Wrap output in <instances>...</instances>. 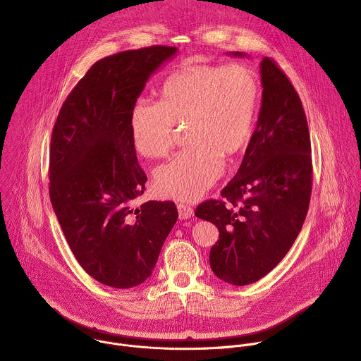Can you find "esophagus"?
<instances>
[{
	"mask_svg": "<svg viewBox=\"0 0 361 361\" xmlns=\"http://www.w3.org/2000/svg\"><path fill=\"white\" fill-rule=\"evenodd\" d=\"M177 210H178L180 220H187L194 216V210H192V207H190L188 204H183V202L177 204Z\"/></svg>",
	"mask_w": 361,
	"mask_h": 361,
	"instance_id": "34e87169",
	"label": "esophagus"
}]
</instances>
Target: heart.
<instances>
[{
    "mask_svg": "<svg viewBox=\"0 0 361 361\" xmlns=\"http://www.w3.org/2000/svg\"><path fill=\"white\" fill-rule=\"evenodd\" d=\"M260 81L243 63L187 66L167 77L159 104L138 99L130 113L131 141L144 159H164L185 126L190 142L154 174L160 195L197 200L248 144L259 106Z\"/></svg>",
    "mask_w": 361,
    "mask_h": 361,
    "instance_id": "heart-1",
    "label": "heart"
}]
</instances>
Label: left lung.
Returning a JSON list of instances; mask_svg holds the SVG:
<instances>
[{
    "label": "left lung",
    "mask_w": 361,
    "mask_h": 361,
    "mask_svg": "<svg viewBox=\"0 0 361 361\" xmlns=\"http://www.w3.org/2000/svg\"><path fill=\"white\" fill-rule=\"evenodd\" d=\"M262 84L259 121L237 174L220 200L195 209V217L220 233L210 250L214 274L234 286L259 281L284 259L312 197V142L301 99L273 59L262 61Z\"/></svg>",
    "instance_id": "8db88e82"
}]
</instances>
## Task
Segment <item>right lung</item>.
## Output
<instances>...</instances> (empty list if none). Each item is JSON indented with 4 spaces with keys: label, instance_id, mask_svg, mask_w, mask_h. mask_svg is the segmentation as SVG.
<instances>
[{
    "label": "right lung",
    "instance_id": "right-lung-1",
    "mask_svg": "<svg viewBox=\"0 0 361 361\" xmlns=\"http://www.w3.org/2000/svg\"><path fill=\"white\" fill-rule=\"evenodd\" d=\"M176 47L151 45L91 66L66 98L51 135L49 198L85 273L130 288L145 281L178 219L171 201H147V176L131 141L130 113L145 81Z\"/></svg>",
    "mask_w": 361,
    "mask_h": 361
}]
</instances>
